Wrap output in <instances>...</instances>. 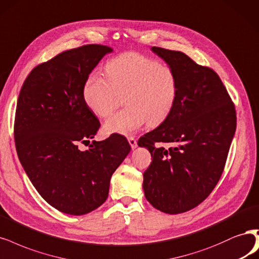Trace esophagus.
Returning a JSON list of instances; mask_svg holds the SVG:
<instances>
[{
  "label": "esophagus",
  "mask_w": 259,
  "mask_h": 259,
  "mask_svg": "<svg viewBox=\"0 0 259 259\" xmlns=\"http://www.w3.org/2000/svg\"><path fill=\"white\" fill-rule=\"evenodd\" d=\"M128 142H130V145H131V148L134 150V149H136L137 148V141H136V139L135 138H133V137H130L128 138Z\"/></svg>",
  "instance_id": "obj_1"
}]
</instances>
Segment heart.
Listing matches in <instances>:
<instances>
[{"label":"heart","instance_id":"heart-1","mask_svg":"<svg viewBox=\"0 0 259 259\" xmlns=\"http://www.w3.org/2000/svg\"><path fill=\"white\" fill-rule=\"evenodd\" d=\"M106 74L92 72L83 84L87 106L105 118L119 105L126 106L104 123L107 135L130 136L148 121L150 125L163 122L174 109L179 83L175 70L137 52H125L111 59Z\"/></svg>","mask_w":259,"mask_h":259}]
</instances>
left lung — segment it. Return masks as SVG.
I'll return each mask as SVG.
<instances>
[{"label": "left lung", "instance_id": "8db88e82", "mask_svg": "<svg viewBox=\"0 0 259 259\" xmlns=\"http://www.w3.org/2000/svg\"><path fill=\"white\" fill-rule=\"evenodd\" d=\"M151 50L175 70L179 94L163 123L138 140L153 157L142 187L155 209L178 214L197 207L219 182L236 132V110L214 70L181 51ZM156 142L173 147H155Z\"/></svg>", "mask_w": 259, "mask_h": 259}]
</instances>
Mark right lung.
I'll return each instance as SVG.
<instances>
[{
  "label": "right lung",
  "instance_id": "right-lung-1",
  "mask_svg": "<svg viewBox=\"0 0 259 259\" xmlns=\"http://www.w3.org/2000/svg\"><path fill=\"white\" fill-rule=\"evenodd\" d=\"M112 51L85 45L62 52L32 70L18 97V157L41 197L66 214L83 215L102 206L112 174L131 151L121 135L93 140L84 151L78 148L90 142L101 125L83 100V84Z\"/></svg>",
  "mask_w": 259,
  "mask_h": 259
}]
</instances>
